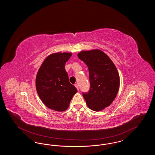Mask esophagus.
I'll use <instances>...</instances> for the list:
<instances>
[{
  "instance_id": "1",
  "label": "esophagus",
  "mask_w": 155,
  "mask_h": 155,
  "mask_svg": "<svg viewBox=\"0 0 155 155\" xmlns=\"http://www.w3.org/2000/svg\"><path fill=\"white\" fill-rule=\"evenodd\" d=\"M74 85H75V87H76V88L78 90L79 89H78V85H77V84H75Z\"/></svg>"
}]
</instances>
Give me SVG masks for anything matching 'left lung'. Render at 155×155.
I'll use <instances>...</instances> for the list:
<instances>
[{
  "mask_svg": "<svg viewBox=\"0 0 155 155\" xmlns=\"http://www.w3.org/2000/svg\"><path fill=\"white\" fill-rule=\"evenodd\" d=\"M78 57L88 67L90 89L82 94L84 98L91 110H102L110 105L118 93L120 77L116 67L99 49L81 51Z\"/></svg>",
  "mask_w": 155,
  "mask_h": 155,
  "instance_id": "left-lung-1",
  "label": "left lung"
}]
</instances>
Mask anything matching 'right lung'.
I'll list each match as a JSON object with an SVG mask.
<instances>
[{"label": "right lung", "instance_id": "add662e5", "mask_svg": "<svg viewBox=\"0 0 155 155\" xmlns=\"http://www.w3.org/2000/svg\"><path fill=\"white\" fill-rule=\"evenodd\" d=\"M71 53L49 55L41 64L36 77L37 93L45 105L57 111L67 110L77 89L68 80L64 68Z\"/></svg>", "mask_w": 155, "mask_h": 155}]
</instances>
